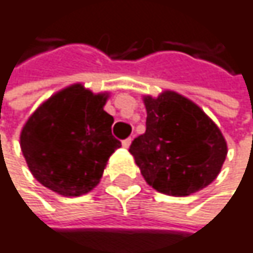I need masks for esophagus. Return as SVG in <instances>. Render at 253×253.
<instances>
[{"mask_svg": "<svg viewBox=\"0 0 253 253\" xmlns=\"http://www.w3.org/2000/svg\"><path fill=\"white\" fill-rule=\"evenodd\" d=\"M130 143H131V137H127V139H125V140L122 142V145H123L125 148H128V146H130Z\"/></svg>", "mask_w": 253, "mask_h": 253, "instance_id": "34e87169", "label": "esophagus"}]
</instances>
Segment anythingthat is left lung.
I'll list each match as a JSON object with an SVG mask.
<instances>
[{
    "label": "left lung",
    "mask_w": 253,
    "mask_h": 253,
    "mask_svg": "<svg viewBox=\"0 0 253 253\" xmlns=\"http://www.w3.org/2000/svg\"><path fill=\"white\" fill-rule=\"evenodd\" d=\"M143 101L146 131L131 142L128 152L146 183L171 196H187L212 183L227 155L220 128L176 92Z\"/></svg>",
    "instance_id": "obj_1"
}]
</instances>
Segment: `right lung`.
Segmentation results:
<instances>
[{"mask_svg":"<svg viewBox=\"0 0 253 253\" xmlns=\"http://www.w3.org/2000/svg\"><path fill=\"white\" fill-rule=\"evenodd\" d=\"M107 96L73 84L30 116L20 146L41 184L63 196H80L99 183L108 158L122 146L111 133L113 116L104 111Z\"/></svg>","mask_w":253,"mask_h":253,"instance_id":"right-lung-1","label":"right lung"}]
</instances>
